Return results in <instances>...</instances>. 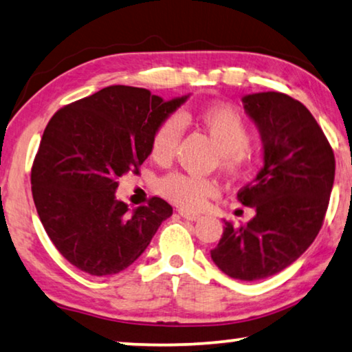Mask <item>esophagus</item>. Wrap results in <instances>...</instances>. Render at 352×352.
<instances>
[{
    "label": "esophagus",
    "mask_w": 352,
    "mask_h": 352,
    "mask_svg": "<svg viewBox=\"0 0 352 352\" xmlns=\"http://www.w3.org/2000/svg\"><path fill=\"white\" fill-rule=\"evenodd\" d=\"M178 213H180L182 218L188 219V221H197V219L202 218L199 213H191V212H186V210H178Z\"/></svg>",
    "instance_id": "obj_1"
}]
</instances>
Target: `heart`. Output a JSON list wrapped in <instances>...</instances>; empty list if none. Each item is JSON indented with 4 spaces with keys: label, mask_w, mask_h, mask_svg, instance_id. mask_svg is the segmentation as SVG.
<instances>
[{
    "label": "heart",
    "mask_w": 352,
    "mask_h": 352,
    "mask_svg": "<svg viewBox=\"0 0 352 352\" xmlns=\"http://www.w3.org/2000/svg\"><path fill=\"white\" fill-rule=\"evenodd\" d=\"M188 113H174L162 120L151 138V158L167 162L174 158ZM197 122L212 135L219 148V166L229 174H242L253 161L254 150L250 142V126L239 109L229 104H212L196 113ZM158 191L177 206L196 210L218 192L213 178L185 172H172L158 182Z\"/></svg>",
    "instance_id": "1"
}]
</instances>
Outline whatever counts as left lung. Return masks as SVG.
I'll return each mask as SVG.
<instances>
[{
  "label": "left lung",
  "mask_w": 352,
  "mask_h": 352,
  "mask_svg": "<svg viewBox=\"0 0 352 352\" xmlns=\"http://www.w3.org/2000/svg\"><path fill=\"white\" fill-rule=\"evenodd\" d=\"M258 124L264 167L237 199L256 214L246 226L224 223L217 248L218 269L240 281L278 274L305 253L322 228L335 178V156L321 126L302 102L285 93L243 98Z\"/></svg>",
  "instance_id": "1"
}]
</instances>
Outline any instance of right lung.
<instances>
[{
	"instance_id": "right-lung-1",
	"label": "right lung",
	"mask_w": 352,
	"mask_h": 352,
	"mask_svg": "<svg viewBox=\"0 0 352 352\" xmlns=\"http://www.w3.org/2000/svg\"><path fill=\"white\" fill-rule=\"evenodd\" d=\"M186 98L166 102L145 88L113 85L61 107L45 126L31 192L52 243L78 270H124L172 214L161 197L129 212L115 191L120 177L139 174L155 129Z\"/></svg>"
}]
</instances>
